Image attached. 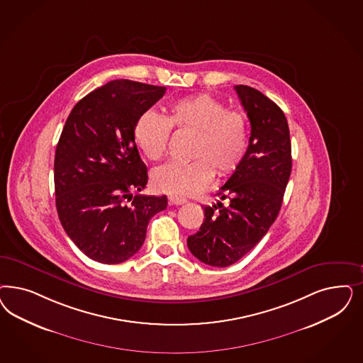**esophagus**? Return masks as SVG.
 Returning a JSON list of instances; mask_svg holds the SVG:
<instances>
[{
	"label": "esophagus",
	"instance_id": "1",
	"mask_svg": "<svg viewBox=\"0 0 363 363\" xmlns=\"http://www.w3.org/2000/svg\"><path fill=\"white\" fill-rule=\"evenodd\" d=\"M168 201H169V204H172V206H180V204L187 203V200L183 199V198H179V196H174V195L168 196Z\"/></svg>",
	"mask_w": 363,
	"mask_h": 363
}]
</instances>
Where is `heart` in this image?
<instances>
[{
    "label": "heart",
    "mask_w": 363,
    "mask_h": 363,
    "mask_svg": "<svg viewBox=\"0 0 363 363\" xmlns=\"http://www.w3.org/2000/svg\"><path fill=\"white\" fill-rule=\"evenodd\" d=\"M171 129L194 133L188 163H167L152 172L153 187L174 195H194L212 177L234 174L248 148V118L240 109H228L210 94H194L171 104L165 116L143 113L133 129L135 143L151 162L164 157Z\"/></svg>",
    "instance_id": "b5f03b06"
}]
</instances>
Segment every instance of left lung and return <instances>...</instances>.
Returning <instances> with one entry per match:
<instances>
[{
  "label": "left lung",
  "mask_w": 363,
  "mask_h": 363,
  "mask_svg": "<svg viewBox=\"0 0 363 363\" xmlns=\"http://www.w3.org/2000/svg\"><path fill=\"white\" fill-rule=\"evenodd\" d=\"M235 91L251 124L246 156L218 192L220 200L201 207L206 219L187 239L191 254L213 267L234 264L267 234L293 165L290 129L281 108L251 86L236 85Z\"/></svg>",
  "instance_id": "obj_1"
}]
</instances>
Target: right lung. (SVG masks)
I'll use <instances>...</instances> for the list:
<instances>
[{
  "mask_svg": "<svg viewBox=\"0 0 363 363\" xmlns=\"http://www.w3.org/2000/svg\"><path fill=\"white\" fill-rule=\"evenodd\" d=\"M164 94L113 80L82 97L65 121L55 156L56 208L72 242L96 262L133 257L151 218L167 208L165 195L139 194L148 174L133 138L138 118Z\"/></svg>",
  "mask_w": 363,
  "mask_h": 363,
  "instance_id": "obj_1",
  "label": "right lung"
}]
</instances>
